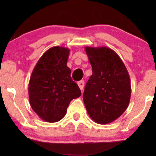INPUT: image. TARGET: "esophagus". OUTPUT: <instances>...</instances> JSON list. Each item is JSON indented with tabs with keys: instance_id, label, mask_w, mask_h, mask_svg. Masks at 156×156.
Returning <instances> with one entry per match:
<instances>
[{
	"instance_id": "1",
	"label": "esophagus",
	"mask_w": 156,
	"mask_h": 156,
	"mask_svg": "<svg viewBox=\"0 0 156 156\" xmlns=\"http://www.w3.org/2000/svg\"><path fill=\"white\" fill-rule=\"evenodd\" d=\"M77 84L79 87H80V89L81 90H82L83 88H84V82L83 80H81L80 82H77Z\"/></svg>"
}]
</instances>
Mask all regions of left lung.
Returning <instances> with one entry per match:
<instances>
[{"label": "left lung", "instance_id": "8db88e82", "mask_svg": "<svg viewBox=\"0 0 156 156\" xmlns=\"http://www.w3.org/2000/svg\"><path fill=\"white\" fill-rule=\"evenodd\" d=\"M92 74L83 100L87 113L99 124L112 123L129 106L131 94L129 72L117 53L107 47H85Z\"/></svg>", "mask_w": 156, "mask_h": 156}]
</instances>
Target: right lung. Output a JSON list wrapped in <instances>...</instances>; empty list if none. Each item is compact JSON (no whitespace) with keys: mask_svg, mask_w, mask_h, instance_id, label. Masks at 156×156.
I'll use <instances>...</instances> for the list:
<instances>
[{"mask_svg":"<svg viewBox=\"0 0 156 156\" xmlns=\"http://www.w3.org/2000/svg\"><path fill=\"white\" fill-rule=\"evenodd\" d=\"M69 52L64 47L49 49L37 61L30 79V104L38 116L47 122L60 121L70 101L82 94L67 66Z\"/></svg>","mask_w":156,"mask_h":156,"instance_id":"obj_1","label":"right lung"}]
</instances>
